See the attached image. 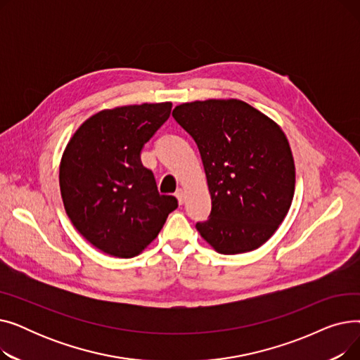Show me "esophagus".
I'll use <instances>...</instances> for the list:
<instances>
[{
    "label": "esophagus",
    "instance_id": "obj_1",
    "mask_svg": "<svg viewBox=\"0 0 360 360\" xmlns=\"http://www.w3.org/2000/svg\"><path fill=\"white\" fill-rule=\"evenodd\" d=\"M176 198H178V201H179V204H184L185 202V198H186V193H185V190L184 188H179V190L176 191Z\"/></svg>",
    "mask_w": 360,
    "mask_h": 360
}]
</instances>
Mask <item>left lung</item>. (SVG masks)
Instances as JSON below:
<instances>
[{"instance_id":"1","label":"left lung","mask_w":360,"mask_h":360,"mask_svg":"<svg viewBox=\"0 0 360 360\" xmlns=\"http://www.w3.org/2000/svg\"><path fill=\"white\" fill-rule=\"evenodd\" d=\"M176 122L200 150L212 195L210 219L197 223L220 254L250 252L285 220L295 194V160L283 129L238 99L176 106Z\"/></svg>"}]
</instances>
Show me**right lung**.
<instances>
[{
	"label": "right lung",
	"mask_w": 360,
	"mask_h": 360,
	"mask_svg": "<svg viewBox=\"0 0 360 360\" xmlns=\"http://www.w3.org/2000/svg\"><path fill=\"white\" fill-rule=\"evenodd\" d=\"M170 109V102L103 109L79 127L64 150L60 190L65 213L108 255L141 254L178 207L174 195L159 194L153 172L140 159Z\"/></svg>",
	"instance_id": "obj_1"
}]
</instances>
